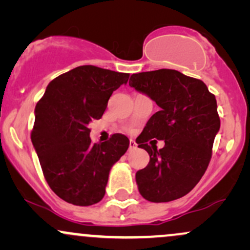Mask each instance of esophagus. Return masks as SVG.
<instances>
[{
	"label": "esophagus",
	"instance_id": "1",
	"mask_svg": "<svg viewBox=\"0 0 250 250\" xmlns=\"http://www.w3.org/2000/svg\"><path fill=\"white\" fill-rule=\"evenodd\" d=\"M136 142H135L134 140H130V141H129V150H134V149H136Z\"/></svg>",
	"mask_w": 250,
	"mask_h": 250
}]
</instances>
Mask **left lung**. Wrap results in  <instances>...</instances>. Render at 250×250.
Returning <instances> with one entry per match:
<instances>
[{"label":"left lung","instance_id":"1","mask_svg":"<svg viewBox=\"0 0 250 250\" xmlns=\"http://www.w3.org/2000/svg\"><path fill=\"white\" fill-rule=\"evenodd\" d=\"M129 85L160 107L136 139L150 157L135 176L140 194L150 202L180 199L199 183L210 161L220 130L216 99L201 80L173 69L133 74ZM153 138L165 141V147L149 146Z\"/></svg>","mask_w":250,"mask_h":250}]
</instances>
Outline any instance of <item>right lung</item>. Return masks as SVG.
Masks as SVG:
<instances>
[{
    "instance_id": "right-lung-1",
    "label": "right lung",
    "mask_w": 250,
    "mask_h": 250,
    "mask_svg": "<svg viewBox=\"0 0 250 250\" xmlns=\"http://www.w3.org/2000/svg\"><path fill=\"white\" fill-rule=\"evenodd\" d=\"M129 74L81 65L54 79L35 107L31 142L51 190L75 206L103 199L109 173L129 147L114 134L91 143L89 123L101 119L114 90L127 84Z\"/></svg>"
}]
</instances>
